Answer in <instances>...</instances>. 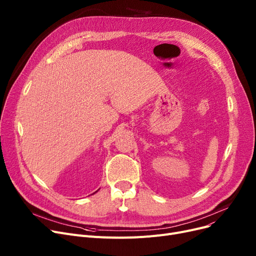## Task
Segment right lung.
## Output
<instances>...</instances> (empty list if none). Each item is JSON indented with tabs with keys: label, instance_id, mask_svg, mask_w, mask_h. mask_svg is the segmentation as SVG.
<instances>
[{
	"label": "right lung",
	"instance_id": "add662e5",
	"mask_svg": "<svg viewBox=\"0 0 256 256\" xmlns=\"http://www.w3.org/2000/svg\"><path fill=\"white\" fill-rule=\"evenodd\" d=\"M96 192H98V191H96ZM93 194H94V193H93Z\"/></svg>",
	"mask_w": 256,
	"mask_h": 256
}]
</instances>
